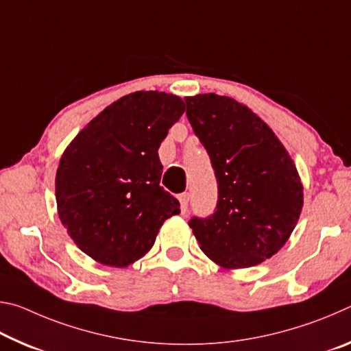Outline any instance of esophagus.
<instances>
[{
  "label": "esophagus",
  "instance_id": "esophagus-1",
  "mask_svg": "<svg viewBox=\"0 0 351 351\" xmlns=\"http://www.w3.org/2000/svg\"><path fill=\"white\" fill-rule=\"evenodd\" d=\"M178 199H180V203H181V209H182V212L186 213V210H187V207H189V199H190V193L189 192H184V193H181L180 197H178Z\"/></svg>",
  "mask_w": 351,
  "mask_h": 351
}]
</instances>
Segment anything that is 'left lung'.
<instances>
[{
    "label": "left lung",
    "instance_id": "obj_1",
    "mask_svg": "<svg viewBox=\"0 0 351 351\" xmlns=\"http://www.w3.org/2000/svg\"><path fill=\"white\" fill-rule=\"evenodd\" d=\"M187 119L210 158L218 199L189 226L207 257L249 268L278 252L299 219L304 193L293 159L247 106L217 94L186 97Z\"/></svg>",
    "mask_w": 351,
    "mask_h": 351
}]
</instances>
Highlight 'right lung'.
Wrapping results in <instances>:
<instances>
[{"label": "right lung", "instance_id": "1", "mask_svg": "<svg viewBox=\"0 0 351 351\" xmlns=\"http://www.w3.org/2000/svg\"><path fill=\"white\" fill-rule=\"evenodd\" d=\"M186 105L136 91L100 112L64 150L56 178L58 217L83 252L123 268L150 251L180 201L161 187L158 148Z\"/></svg>", "mask_w": 351, "mask_h": 351}]
</instances>
